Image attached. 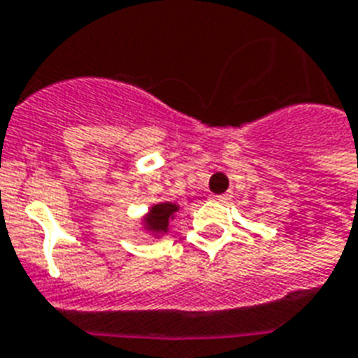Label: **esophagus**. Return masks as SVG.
Here are the masks:
<instances>
[{
  "label": "esophagus",
  "instance_id": "obj_1",
  "mask_svg": "<svg viewBox=\"0 0 358 358\" xmlns=\"http://www.w3.org/2000/svg\"><path fill=\"white\" fill-rule=\"evenodd\" d=\"M212 201L213 202H227L229 201V195H213Z\"/></svg>",
  "mask_w": 358,
  "mask_h": 358
}]
</instances>
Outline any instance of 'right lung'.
<instances>
[{
    "label": "right lung",
    "instance_id": "obj_1",
    "mask_svg": "<svg viewBox=\"0 0 358 358\" xmlns=\"http://www.w3.org/2000/svg\"><path fill=\"white\" fill-rule=\"evenodd\" d=\"M178 210L180 206L174 204V202H159V204H154L145 217H143L145 229L148 232H152L154 236L165 234L169 230V221L174 219V213L178 212Z\"/></svg>",
    "mask_w": 358,
    "mask_h": 358
}]
</instances>
